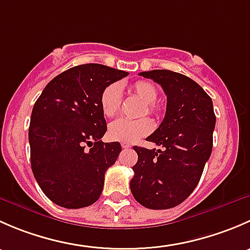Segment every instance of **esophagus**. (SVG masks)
Instances as JSON below:
<instances>
[{"instance_id": "obj_1", "label": "esophagus", "mask_w": 250, "mask_h": 250, "mask_svg": "<svg viewBox=\"0 0 250 250\" xmlns=\"http://www.w3.org/2000/svg\"><path fill=\"white\" fill-rule=\"evenodd\" d=\"M121 146H122V148L132 147V145H130V144H128V143H122V144H121Z\"/></svg>"}]
</instances>
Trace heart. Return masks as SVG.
<instances>
[{
    "label": "heart",
    "instance_id": "b5f03b06",
    "mask_svg": "<svg viewBox=\"0 0 250 250\" xmlns=\"http://www.w3.org/2000/svg\"><path fill=\"white\" fill-rule=\"evenodd\" d=\"M129 90L132 94H134L146 104V109L143 110V115L145 113L152 115L156 112L153 103H156L157 100L158 90L152 83L147 82V81H138L130 85ZM99 103L100 109L105 117H115L120 111L121 103H122L120 84L117 83L107 84L100 94ZM152 130L153 123L148 118H141V120L135 121L121 118L109 125L107 135L113 141L132 144L148 135Z\"/></svg>",
    "mask_w": 250,
    "mask_h": 250
}]
</instances>
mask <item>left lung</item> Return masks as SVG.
Returning <instances> with one entry per match:
<instances>
[{
  "mask_svg": "<svg viewBox=\"0 0 250 250\" xmlns=\"http://www.w3.org/2000/svg\"><path fill=\"white\" fill-rule=\"evenodd\" d=\"M161 84L167 110L160 127L146 140L161 146H134L130 191L148 209H169L183 203L200 181L213 148L215 113L210 97L198 83L170 70L140 72Z\"/></svg>",
  "mask_w": 250,
  "mask_h": 250,
  "instance_id": "obj_1",
  "label": "left lung"
}]
</instances>
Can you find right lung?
<instances>
[{"instance_id": "obj_1", "label": "right lung", "mask_w": 250, "mask_h": 250, "mask_svg": "<svg viewBox=\"0 0 250 250\" xmlns=\"http://www.w3.org/2000/svg\"><path fill=\"white\" fill-rule=\"evenodd\" d=\"M128 75L102 64L78 65L53 78L35 103L31 169L53 203L83 208L102 195L105 172L122 148L118 141H102L107 127L99 98L107 84Z\"/></svg>"}]
</instances>
